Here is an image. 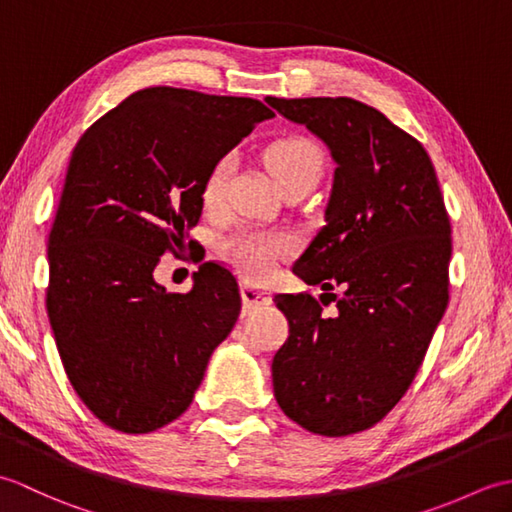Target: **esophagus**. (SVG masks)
Returning a JSON list of instances; mask_svg holds the SVG:
<instances>
[{"instance_id": "1", "label": "esophagus", "mask_w": 512, "mask_h": 512, "mask_svg": "<svg viewBox=\"0 0 512 512\" xmlns=\"http://www.w3.org/2000/svg\"><path fill=\"white\" fill-rule=\"evenodd\" d=\"M239 292H242V301L246 303V306H268L270 301H273V297H270V292L262 286L253 284V281L244 279L242 284H239Z\"/></svg>"}]
</instances>
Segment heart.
Returning a JSON list of instances; mask_svg holds the SVG:
<instances>
[{
    "instance_id": "obj_1",
    "label": "heart",
    "mask_w": 512,
    "mask_h": 512,
    "mask_svg": "<svg viewBox=\"0 0 512 512\" xmlns=\"http://www.w3.org/2000/svg\"><path fill=\"white\" fill-rule=\"evenodd\" d=\"M268 169L279 184L290 178L306 176V173H321L319 149L303 138H284L266 149ZM228 173H231V158H220L206 173L202 198L213 206L222 200L226 191ZM290 253V239L284 235L264 231H239L224 242V255L231 264L253 279H266L275 273L281 257Z\"/></svg>"
}]
</instances>
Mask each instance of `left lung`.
<instances>
[{
	"instance_id": "left-lung-1",
	"label": "left lung",
	"mask_w": 512,
	"mask_h": 512,
	"mask_svg": "<svg viewBox=\"0 0 512 512\" xmlns=\"http://www.w3.org/2000/svg\"><path fill=\"white\" fill-rule=\"evenodd\" d=\"M266 103L336 162L325 226L292 273L321 286V302L344 288L331 294L334 318L308 292L275 297L290 328L273 358L275 398L303 429L350 436L405 396L447 310L449 215L427 151L374 107L347 96Z\"/></svg>"
}]
</instances>
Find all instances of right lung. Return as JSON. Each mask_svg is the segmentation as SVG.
Instances as JSON below:
<instances>
[{"mask_svg": "<svg viewBox=\"0 0 512 512\" xmlns=\"http://www.w3.org/2000/svg\"><path fill=\"white\" fill-rule=\"evenodd\" d=\"M273 116L255 99L160 85L76 143L48 235L46 308L68 380L107 427L149 433L182 416L231 334L233 273L204 262L180 295L154 268L193 248L206 173Z\"/></svg>", "mask_w": 512, "mask_h": 512, "instance_id": "1", "label": "right lung"}]
</instances>
